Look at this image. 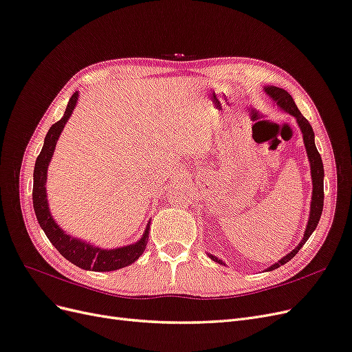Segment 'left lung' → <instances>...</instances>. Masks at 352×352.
<instances>
[{
    "instance_id": "left-lung-1",
    "label": "left lung",
    "mask_w": 352,
    "mask_h": 352,
    "mask_svg": "<svg viewBox=\"0 0 352 352\" xmlns=\"http://www.w3.org/2000/svg\"><path fill=\"white\" fill-rule=\"evenodd\" d=\"M264 92L269 95V97L278 104V107H280L283 111L287 114H291L294 119L296 120V124L300 126V129L302 132V141L305 145V151L308 155V162H310V170H311V180H313V197H311V206H310V219H308L307 228L304 232L302 241L295 250H292L289 254H286L283 258H280L278 263H274L270 265L269 270H274L280 267L285 263L294 258L296 252L302 248V245L307 242V239L310 238L314 229L317 228V223L320 220L322 211H323V199H324V192H323V177H324V170H323V162L322 157L318 154L316 144H314V132L311 124L308 123V120L301 114V111L298 110V107L294 102V98L289 95V92H286L282 88L278 87H264ZM210 258L212 261H216L219 264H223L221 260H219L214 255H210Z\"/></svg>"
}]
</instances>
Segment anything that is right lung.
<instances>
[{
  "mask_svg": "<svg viewBox=\"0 0 352 352\" xmlns=\"http://www.w3.org/2000/svg\"><path fill=\"white\" fill-rule=\"evenodd\" d=\"M79 98V94L74 92L72 98L69 100V104L66 107L65 114H63L61 119L50 127V131L45 136L44 146L36 158L35 170H34V190H32V199H34V210L38 219L39 226L42 230L45 232L47 238L50 242L54 245L57 251L73 263L78 267L83 270H92V272H113L117 269L126 267L132 263H135L138 258L141 257L142 252L145 251L146 242H148V230H150V225L146 226L142 238L132 243L126 245L122 248H114V250H102L100 247H94L87 241H80L63 230L56 220L52 219L50 206H48V198H47V172L48 166L54 154L56 145L58 138L65 129L67 120L76 107V102Z\"/></svg>",
  "mask_w": 352,
  "mask_h": 352,
  "instance_id": "right-lung-1",
  "label": "right lung"
}]
</instances>
